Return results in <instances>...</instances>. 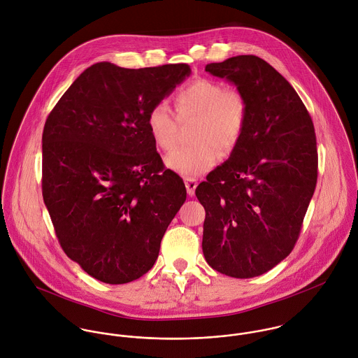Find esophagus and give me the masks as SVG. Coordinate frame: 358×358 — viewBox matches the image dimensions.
Listing matches in <instances>:
<instances>
[{
    "label": "esophagus",
    "instance_id": "obj_1",
    "mask_svg": "<svg viewBox=\"0 0 358 358\" xmlns=\"http://www.w3.org/2000/svg\"><path fill=\"white\" fill-rule=\"evenodd\" d=\"M185 185H186V189H187V194L192 197L194 196L196 193V187L199 185V182L196 179H185Z\"/></svg>",
    "mask_w": 358,
    "mask_h": 358
}]
</instances>
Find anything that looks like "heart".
Returning a JSON list of instances; mask_svg holds the SVG:
<instances>
[{"label":"heart","mask_w":358,"mask_h":358,"mask_svg":"<svg viewBox=\"0 0 358 358\" xmlns=\"http://www.w3.org/2000/svg\"><path fill=\"white\" fill-rule=\"evenodd\" d=\"M176 117L180 122L194 120L190 129L193 145L168 154V168L185 178H197L208 172L220 155L231 153L243 138L248 106L245 96L224 88L219 81L197 78L182 87L173 96ZM148 128L155 145L171 150L178 135V121L171 110L158 103L148 114Z\"/></svg>","instance_id":"b5f03b06"}]
</instances>
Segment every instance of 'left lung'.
Segmentation results:
<instances>
[{
	"label": "left lung",
	"mask_w": 358,
	"mask_h": 358,
	"mask_svg": "<svg viewBox=\"0 0 358 358\" xmlns=\"http://www.w3.org/2000/svg\"><path fill=\"white\" fill-rule=\"evenodd\" d=\"M248 106L241 141L196 189L205 208L203 252L216 271L251 278L294 250L317 183L311 117L292 85L254 55L205 66Z\"/></svg>",
	"instance_id": "8db88e82"
}]
</instances>
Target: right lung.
Wrapping results in <instances>:
<instances>
[{
	"instance_id": "add662e5",
	"label": "right lung",
	"mask_w": 358,
	"mask_h": 358,
	"mask_svg": "<svg viewBox=\"0 0 358 358\" xmlns=\"http://www.w3.org/2000/svg\"><path fill=\"white\" fill-rule=\"evenodd\" d=\"M192 73L189 64L83 71L43 134V197L64 254L106 284L153 267L164 233L186 201L164 169L148 114Z\"/></svg>"
}]
</instances>
